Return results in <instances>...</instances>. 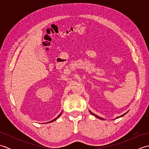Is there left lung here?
I'll return each instance as SVG.
<instances>
[{"instance_id": "obj_1", "label": "left lung", "mask_w": 149, "mask_h": 149, "mask_svg": "<svg viewBox=\"0 0 149 149\" xmlns=\"http://www.w3.org/2000/svg\"><path fill=\"white\" fill-rule=\"evenodd\" d=\"M90 113L91 114V115H94L95 116V117H97V118H99V119H100V120H104V118H101V117H100V116H97V115H95V114H94V113H93L92 112H91V111H90ZM126 113H125V114H123V115H121V116H124L125 115V114ZM120 118V116H118V117H117V118Z\"/></svg>"}]
</instances>
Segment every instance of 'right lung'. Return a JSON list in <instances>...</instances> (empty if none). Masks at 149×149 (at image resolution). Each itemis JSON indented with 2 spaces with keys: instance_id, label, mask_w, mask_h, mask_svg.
Instances as JSON below:
<instances>
[{
  "instance_id": "1",
  "label": "right lung",
  "mask_w": 149,
  "mask_h": 149,
  "mask_svg": "<svg viewBox=\"0 0 149 149\" xmlns=\"http://www.w3.org/2000/svg\"><path fill=\"white\" fill-rule=\"evenodd\" d=\"M61 113H62V112H61V113H60V114H59V115H58V116H57V117H56V118H54V120H51V121H50V122H48V123H50V122H54V120H57V118H59V116H60V115H61Z\"/></svg>"
}]
</instances>
